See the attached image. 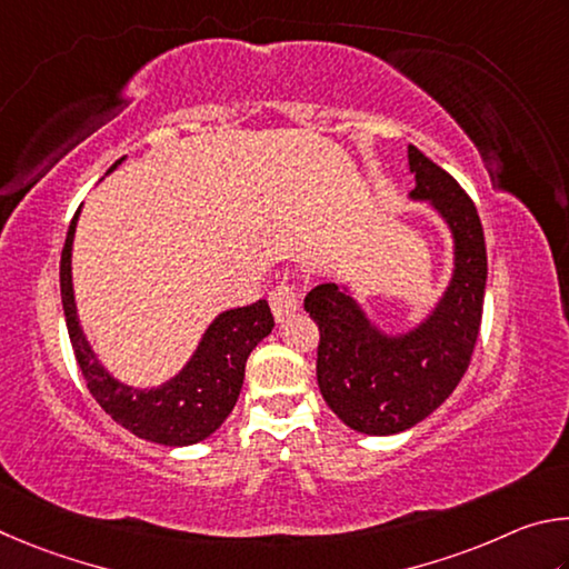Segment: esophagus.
Listing matches in <instances>:
<instances>
[{
	"label": "esophagus",
	"instance_id": "esophagus-1",
	"mask_svg": "<svg viewBox=\"0 0 569 569\" xmlns=\"http://www.w3.org/2000/svg\"><path fill=\"white\" fill-rule=\"evenodd\" d=\"M269 307H272V315L277 322H284L287 317H292L300 310V295H297L295 284L282 282L277 284L272 292H269Z\"/></svg>",
	"mask_w": 569,
	"mask_h": 569
}]
</instances>
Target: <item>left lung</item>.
Wrapping results in <instances>:
<instances>
[{
  "label": "left lung",
  "mask_w": 569,
  "mask_h": 569,
  "mask_svg": "<svg viewBox=\"0 0 569 569\" xmlns=\"http://www.w3.org/2000/svg\"><path fill=\"white\" fill-rule=\"evenodd\" d=\"M412 202H427L452 237V274L420 322L377 325L350 284L325 282L305 297L320 327L317 385L340 420L362 435H397L432 415L460 385L482 322L487 249L472 199L452 174L407 147Z\"/></svg>",
  "instance_id": "8db88e82"
}]
</instances>
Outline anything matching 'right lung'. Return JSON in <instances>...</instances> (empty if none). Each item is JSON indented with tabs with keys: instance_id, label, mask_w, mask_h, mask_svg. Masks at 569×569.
Instances as JSON below:
<instances>
[{
	"instance_id": "obj_1",
	"label": "right lung",
	"mask_w": 569,
	"mask_h": 569,
	"mask_svg": "<svg viewBox=\"0 0 569 569\" xmlns=\"http://www.w3.org/2000/svg\"><path fill=\"white\" fill-rule=\"evenodd\" d=\"M124 159L127 157L117 159L109 172H114ZM79 212L82 207L77 209L67 232L62 264H59V287H62L67 332L89 392L114 422L147 442L187 447L207 440L237 405L249 352L272 332L274 317L269 312V305L259 300L254 305L237 307V310L219 312L209 322L182 370L162 385L134 387L117 380L99 362L92 342L87 340L82 325H79L72 284V247Z\"/></svg>"
}]
</instances>
